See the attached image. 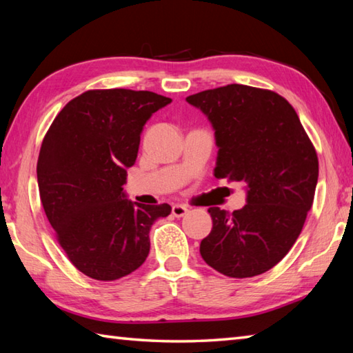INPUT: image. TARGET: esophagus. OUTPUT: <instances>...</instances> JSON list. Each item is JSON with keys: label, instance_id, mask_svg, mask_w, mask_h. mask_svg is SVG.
I'll return each mask as SVG.
<instances>
[{"label": "esophagus", "instance_id": "obj_1", "mask_svg": "<svg viewBox=\"0 0 353 353\" xmlns=\"http://www.w3.org/2000/svg\"><path fill=\"white\" fill-rule=\"evenodd\" d=\"M186 212H188V208L183 206V205H174L171 208V214L177 216V219H181V216L186 215Z\"/></svg>", "mask_w": 353, "mask_h": 353}]
</instances>
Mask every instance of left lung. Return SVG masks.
<instances>
[{
	"label": "left lung",
	"mask_w": 353,
	"mask_h": 353,
	"mask_svg": "<svg viewBox=\"0 0 353 353\" xmlns=\"http://www.w3.org/2000/svg\"><path fill=\"white\" fill-rule=\"evenodd\" d=\"M186 101L203 112L215 130L214 176L247 185L243 209H208L212 230L200 243L201 258L236 279L265 273L303 229L319 179L316 148L294 108L268 89L235 83Z\"/></svg>",
	"instance_id": "1"
}]
</instances>
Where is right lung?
<instances>
[{
  "mask_svg": "<svg viewBox=\"0 0 353 353\" xmlns=\"http://www.w3.org/2000/svg\"><path fill=\"white\" fill-rule=\"evenodd\" d=\"M171 99L150 91L92 89L59 112L42 141L37 185L45 215L72 265L97 281L139 268L150 228L171 206L124 199L141 132Z\"/></svg>",
  "mask_w": 353,
  "mask_h": 353,
  "instance_id": "add662e5",
  "label": "right lung"
}]
</instances>
